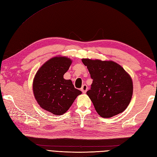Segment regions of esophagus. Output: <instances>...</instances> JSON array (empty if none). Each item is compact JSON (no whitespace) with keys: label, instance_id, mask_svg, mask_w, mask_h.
Listing matches in <instances>:
<instances>
[{"label":"esophagus","instance_id":"34e87169","mask_svg":"<svg viewBox=\"0 0 157 157\" xmlns=\"http://www.w3.org/2000/svg\"><path fill=\"white\" fill-rule=\"evenodd\" d=\"M87 88H88L87 86L86 85V84H84V85H83L81 88V91L83 92V94H86L87 90Z\"/></svg>","mask_w":157,"mask_h":157}]
</instances>
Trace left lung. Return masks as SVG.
I'll return each instance as SVG.
<instances>
[{"mask_svg":"<svg viewBox=\"0 0 157 157\" xmlns=\"http://www.w3.org/2000/svg\"><path fill=\"white\" fill-rule=\"evenodd\" d=\"M93 82L87 95L98 113L109 118L122 113L129 104L133 91L130 75L113 61L82 59Z\"/></svg>","mask_w":157,"mask_h":157,"instance_id":"left-lung-1","label":"left lung"}]
</instances>
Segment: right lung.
Instances as JSON below:
<instances>
[{"instance_id": "1", "label": "right lung", "mask_w": 157, "mask_h": 157, "mask_svg": "<svg viewBox=\"0 0 157 157\" xmlns=\"http://www.w3.org/2000/svg\"><path fill=\"white\" fill-rule=\"evenodd\" d=\"M72 60L56 56L39 68L33 81V93L38 105L55 115H62L70 109L82 91L74 87L70 79L63 78Z\"/></svg>"}]
</instances>
